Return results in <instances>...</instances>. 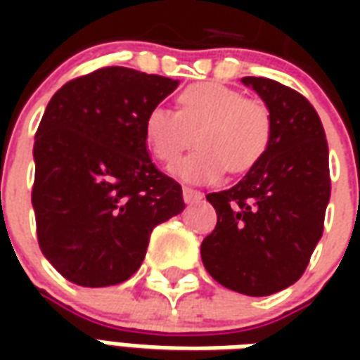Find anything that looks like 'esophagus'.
I'll use <instances>...</instances> for the list:
<instances>
[{
    "mask_svg": "<svg viewBox=\"0 0 360 360\" xmlns=\"http://www.w3.org/2000/svg\"><path fill=\"white\" fill-rule=\"evenodd\" d=\"M183 198H185V202L193 204V202H200L204 198V195L200 191H196V188L191 187H183Z\"/></svg>",
    "mask_w": 360,
    "mask_h": 360,
    "instance_id": "esophagus-1",
    "label": "esophagus"
}]
</instances>
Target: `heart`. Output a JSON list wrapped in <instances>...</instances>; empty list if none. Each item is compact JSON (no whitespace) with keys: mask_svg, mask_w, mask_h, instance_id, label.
Masks as SVG:
<instances>
[{"mask_svg":"<svg viewBox=\"0 0 360 360\" xmlns=\"http://www.w3.org/2000/svg\"><path fill=\"white\" fill-rule=\"evenodd\" d=\"M152 156L173 165L196 142L198 148L175 167L181 179L214 183L226 169H255L270 148L271 115L264 103L221 82H196L177 98V111L154 105L144 117Z\"/></svg>","mask_w":360,"mask_h":360,"instance_id":"heart-1","label":"heart"}]
</instances>
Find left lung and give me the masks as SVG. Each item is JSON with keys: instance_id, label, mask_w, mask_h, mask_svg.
I'll use <instances>...</instances> for the list:
<instances>
[{"instance_id": "1", "label": "left lung", "mask_w": 360, "mask_h": 360, "mask_svg": "<svg viewBox=\"0 0 360 360\" xmlns=\"http://www.w3.org/2000/svg\"><path fill=\"white\" fill-rule=\"evenodd\" d=\"M271 115L264 160L235 187L206 195L218 224L200 245L204 268L231 291L266 297L301 278L324 231L328 142L312 103L264 77H245Z\"/></svg>"}]
</instances>
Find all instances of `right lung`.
Wrapping results in <instances>:
<instances>
[{
	"label": "right lung",
	"instance_id": "right-lung-1",
	"mask_svg": "<svg viewBox=\"0 0 360 360\" xmlns=\"http://www.w3.org/2000/svg\"><path fill=\"white\" fill-rule=\"evenodd\" d=\"M179 81L102 67L51 96L34 136L38 245L82 287L139 270L152 229L183 212L181 185L152 164L144 117Z\"/></svg>",
	"mask_w": 360,
	"mask_h": 360
}]
</instances>
